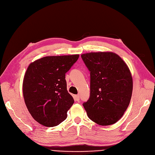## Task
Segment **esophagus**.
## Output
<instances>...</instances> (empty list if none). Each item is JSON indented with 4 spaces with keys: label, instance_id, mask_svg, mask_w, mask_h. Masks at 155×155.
Listing matches in <instances>:
<instances>
[{
    "label": "esophagus",
    "instance_id": "obj_1",
    "mask_svg": "<svg viewBox=\"0 0 155 155\" xmlns=\"http://www.w3.org/2000/svg\"><path fill=\"white\" fill-rule=\"evenodd\" d=\"M74 100H75L77 101H78L80 100V96L78 94L74 96Z\"/></svg>",
    "mask_w": 155,
    "mask_h": 155
}]
</instances>
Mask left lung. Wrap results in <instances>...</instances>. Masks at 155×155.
I'll list each match as a JSON object with an SVG mask.
<instances>
[{
  "mask_svg": "<svg viewBox=\"0 0 155 155\" xmlns=\"http://www.w3.org/2000/svg\"><path fill=\"white\" fill-rule=\"evenodd\" d=\"M90 71V96L83 106L89 118L101 126L116 123L130 104L133 81L127 64L113 52L81 55Z\"/></svg>",
  "mask_w": 155,
  "mask_h": 155,
  "instance_id": "8db88e82",
  "label": "left lung"
}]
</instances>
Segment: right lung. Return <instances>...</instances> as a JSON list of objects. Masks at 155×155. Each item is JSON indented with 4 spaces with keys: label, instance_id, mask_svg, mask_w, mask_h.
Returning a JSON list of instances; mask_svg holds the SVG:
<instances>
[{
    "label": "right lung",
    "instance_id": "right-lung-1",
    "mask_svg": "<svg viewBox=\"0 0 155 155\" xmlns=\"http://www.w3.org/2000/svg\"><path fill=\"white\" fill-rule=\"evenodd\" d=\"M79 55L47 56L31 63L23 82L28 112L45 127L59 125L67 117L74 100L67 91L66 73Z\"/></svg>",
    "mask_w": 155,
    "mask_h": 155
}]
</instances>
